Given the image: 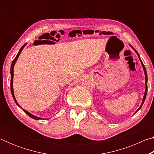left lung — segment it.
<instances>
[{
    "instance_id": "obj_1",
    "label": "left lung",
    "mask_w": 154,
    "mask_h": 154,
    "mask_svg": "<svg viewBox=\"0 0 154 154\" xmlns=\"http://www.w3.org/2000/svg\"><path fill=\"white\" fill-rule=\"evenodd\" d=\"M130 46L131 47V48L134 49V51L136 52V54H137L138 57H139V60H140V63H141L142 66H143V71H144V72H145V94H144V96H143V101H142V103H141V105H140V107L137 109V111L135 112V113H136L138 111H139V110H140V109L141 108V106H143V103H144V102H145V98H146V95H147V71H146V69H145V66H144V64H143V62H142V60H141V59H140V56H139V53H138L136 49H134V48H133V47H132V45H130Z\"/></svg>"
}]
</instances>
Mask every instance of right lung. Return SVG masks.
Segmentation results:
<instances>
[{"label": "right lung", "mask_w": 154, "mask_h": 154, "mask_svg": "<svg viewBox=\"0 0 154 154\" xmlns=\"http://www.w3.org/2000/svg\"><path fill=\"white\" fill-rule=\"evenodd\" d=\"M26 44H27V43L24 44V45H23V46L22 47V48H21V49H20L19 52H18L17 54L16 57H15V59H14V60H13V62H12V64H11V94H12V96H13V98H14V101H15V103H16V105H17L18 106H19L20 108L22 109V110L24 111L25 112V113L28 115V116L30 117L31 118L35 119H37V120H38V119H43V118H39V117H36V116H34V115L31 114L30 113H29V112L27 111L26 110H25V109H22V107H21V106H20L19 104L17 103V100H16V99H15V98L14 92V88H13V79H14V66H15V62H16V61H17V58H18V57H19V56L20 55V53H21V52H22V49H24V47L26 46Z\"/></svg>", "instance_id": "add662e5"}]
</instances>
